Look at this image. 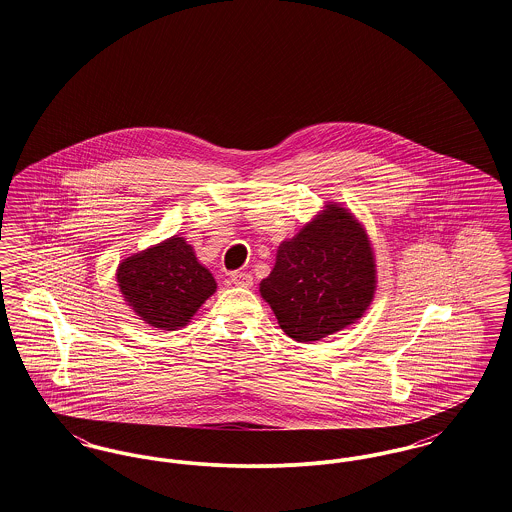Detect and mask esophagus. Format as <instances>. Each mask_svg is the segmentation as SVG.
Returning <instances> with one entry per match:
<instances>
[{
    "label": "esophagus",
    "mask_w": 512,
    "mask_h": 512,
    "mask_svg": "<svg viewBox=\"0 0 512 512\" xmlns=\"http://www.w3.org/2000/svg\"><path fill=\"white\" fill-rule=\"evenodd\" d=\"M230 280H232L234 286H240V288H251L253 286V276L249 272H232Z\"/></svg>",
    "instance_id": "esophagus-1"
}]
</instances>
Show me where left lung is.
I'll return each instance as SVG.
<instances>
[{
	"mask_svg": "<svg viewBox=\"0 0 512 512\" xmlns=\"http://www.w3.org/2000/svg\"><path fill=\"white\" fill-rule=\"evenodd\" d=\"M376 257L365 226L328 201L293 238L259 284L261 297L292 340L307 343L355 324L376 293Z\"/></svg>",
	"mask_w": 512,
	"mask_h": 512,
	"instance_id": "8db88e82",
	"label": "left lung"
}]
</instances>
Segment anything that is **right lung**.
<instances>
[{
	"label": "right lung",
	"mask_w": 512,
	"mask_h": 512,
	"mask_svg": "<svg viewBox=\"0 0 512 512\" xmlns=\"http://www.w3.org/2000/svg\"><path fill=\"white\" fill-rule=\"evenodd\" d=\"M115 276L126 305L140 320L169 332L188 326L217 292L213 274L197 261L194 247L182 236L122 259Z\"/></svg>",
	"instance_id": "add662e5"
}]
</instances>
